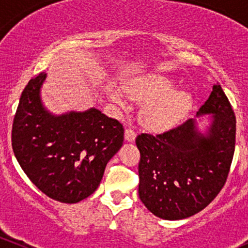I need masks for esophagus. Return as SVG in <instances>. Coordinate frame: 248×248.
Masks as SVG:
<instances>
[{"label": "esophagus", "mask_w": 248, "mask_h": 248, "mask_svg": "<svg viewBox=\"0 0 248 248\" xmlns=\"http://www.w3.org/2000/svg\"><path fill=\"white\" fill-rule=\"evenodd\" d=\"M136 137L137 133L133 128H131V127L126 128V131H124V138H126L127 141H134V140H136Z\"/></svg>", "instance_id": "obj_1"}]
</instances>
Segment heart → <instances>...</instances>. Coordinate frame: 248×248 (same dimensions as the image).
I'll list each match as a JSON object with an SVG mask.
<instances>
[{
	"mask_svg": "<svg viewBox=\"0 0 248 248\" xmlns=\"http://www.w3.org/2000/svg\"><path fill=\"white\" fill-rule=\"evenodd\" d=\"M172 82L166 77L150 76L137 80L128 86V93L139 103L145 104L141 121L151 129H168L179 124L192 106V98L187 92L172 91ZM111 99L124 106V99L117 92H112Z\"/></svg>",
	"mask_w": 248,
	"mask_h": 248,
	"instance_id": "heart-1",
	"label": "heart"
}]
</instances>
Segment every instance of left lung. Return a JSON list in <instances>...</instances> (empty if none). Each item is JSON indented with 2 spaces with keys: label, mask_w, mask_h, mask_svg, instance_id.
<instances>
[{
  "label": "left lung",
  "mask_w": 248,
  "mask_h": 248,
  "mask_svg": "<svg viewBox=\"0 0 248 248\" xmlns=\"http://www.w3.org/2000/svg\"><path fill=\"white\" fill-rule=\"evenodd\" d=\"M212 114L205 134L189 119L164 133H141L139 198L163 219H182L206 207L226 185L235 150L236 119L221 85L197 115Z\"/></svg>",
  "instance_id": "1"
}]
</instances>
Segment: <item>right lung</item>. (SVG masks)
Instances as JSON below:
<instances>
[{"mask_svg": "<svg viewBox=\"0 0 248 248\" xmlns=\"http://www.w3.org/2000/svg\"><path fill=\"white\" fill-rule=\"evenodd\" d=\"M46 74L32 78L20 97L12 128L14 155L32 184L49 198L73 204L91 196L107 163L124 144L117 120L91 108L50 114L41 102Z\"/></svg>", "mask_w": 248, "mask_h": 248, "instance_id": "1", "label": "right lung"}]
</instances>
